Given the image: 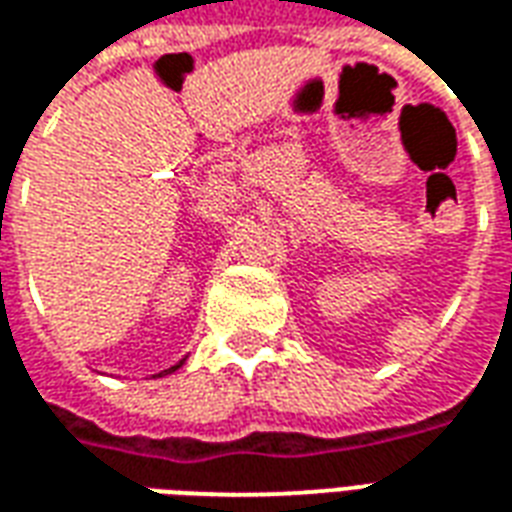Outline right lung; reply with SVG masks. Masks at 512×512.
Segmentation results:
<instances>
[{
	"label": "right lung",
	"instance_id": "obj_1",
	"mask_svg": "<svg viewBox=\"0 0 512 512\" xmlns=\"http://www.w3.org/2000/svg\"><path fill=\"white\" fill-rule=\"evenodd\" d=\"M186 359H189V356H183V359H180V362H175V365H172V367H167V370H161V373H158V376H153V378H164V376H172V373H175V370H180V367L186 365Z\"/></svg>",
	"mask_w": 512,
	"mask_h": 512
}]
</instances>
